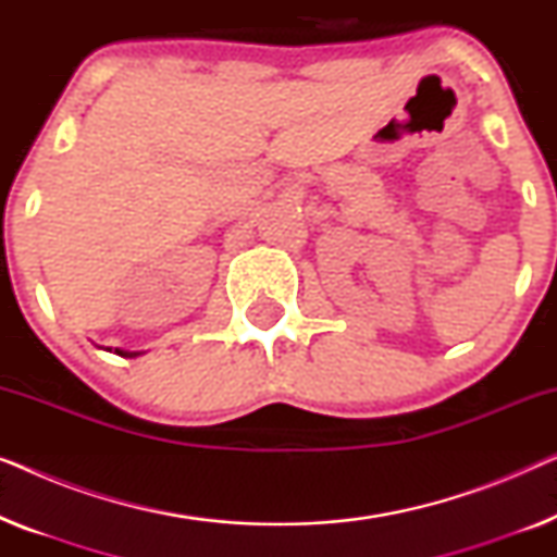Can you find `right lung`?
Returning <instances> with one entry per match:
<instances>
[{
  "label": "right lung",
  "instance_id": "1",
  "mask_svg": "<svg viewBox=\"0 0 557 557\" xmlns=\"http://www.w3.org/2000/svg\"><path fill=\"white\" fill-rule=\"evenodd\" d=\"M116 355H121V357H136L139 352H124V349H116Z\"/></svg>",
  "mask_w": 557,
  "mask_h": 557
}]
</instances>
